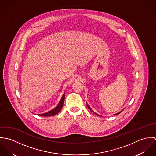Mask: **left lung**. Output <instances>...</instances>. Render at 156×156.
I'll return each instance as SVG.
<instances>
[{"mask_svg":"<svg viewBox=\"0 0 156 156\" xmlns=\"http://www.w3.org/2000/svg\"><path fill=\"white\" fill-rule=\"evenodd\" d=\"M87 106H88V108H89V110H90V111H91L93 112V111H92V109H90V107H89V106H88V105H87ZM121 112H122V111L119 112H118V113H116V114H115V115H118V114H119V113H121ZM95 115H98V116H99V115H98V114H97V113H95Z\"/></svg>","mask_w":156,"mask_h":156,"instance_id":"obj_1","label":"left lung"}]
</instances>
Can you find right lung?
<instances>
[{
  "label": "right lung",
  "mask_w": 156,
  "mask_h": 156,
  "mask_svg": "<svg viewBox=\"0 0 156 156\" xmlns=\"http://www.w3.org/2000/svg\"><path fill=\"white\" fill-rule=\"evenodd\" d=\"M64 98H65V97H64V95H63L61 101H59L58 105L55 109H53L48 112H45V113H41V114H38V115L40 116H52L56 115L57 113H58L59 112L61 111V110L62 109V108L63 107Z\"/></svg>",
  "instance_id": "1"
}]
</instances>
